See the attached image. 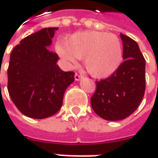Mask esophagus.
I'll use <instances>...</instances> for the list:
<instances>
[{"label":"esophagus","instance_id":"esophagus-1","mask_svg":"<svg viewBox=\"0 0 158 158\" xmlns=\"http://www.w3.org/2000/svg\"><path fill=\"white\" fill-rule=\"evenodd\" d=\"M81 78H82V76H81V75H79V74H78V73H76L75 74V76H74V79H75V80H76V81H79Z\"/></svg>","mask_w":158,"mask_h":158}]
</instances>
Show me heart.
<instances>
[{"instance_id":"obj_1","label":"heart","mask_w":158,"mask_h":158,"mask_svg":"<svg viewBox=\"0 0 158 158\" xmlns=\"http://www.w3.org/2000/svg\"><path fill=\"white\" fill-rule=\"evenodd\" d=\"M57 54L69 65L83 58L85 69L95 78H106L116 71L123 59V47L114 34L83 31L70 35L56 46Z\"/></svg>"}]
</instances>
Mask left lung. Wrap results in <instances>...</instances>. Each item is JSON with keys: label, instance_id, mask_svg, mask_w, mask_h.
<instances>
[{"label": "left lung", "instance_id": "1", "mask_svg": "<svg viewBox=\"0 0 158 158\" xmlns=\"http://www.w3.org/2000/svg\"><path fill=\"white\" fill-rule=\"evenodd\" d=\"M124 62L107 79L96 81L94 111L106 121H120L136 110L145 92V59L138 44L121 34Z\"/></svg>", "mask_w": 158, "mask_h": 158}]
</instances>
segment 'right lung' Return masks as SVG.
<instances>
[{
	"label": "right lung",
	"instance_id": "add662e5",
	"mask_svg": "<svg viewBox=\"0 0 158 158\" xmlns=\"http://www.w3.org/2000/svg\"><path fill=\"white\" fill-rule=\"evenodd\" d=\"M56 30L44 28L26 36L10 55L8 94L18 110L33 119L55 114L74 81L75 73L62 71L57 64V54L48 50Z\"/></svg>",
	"mask_w": 158,
	"mask_h": 158
}]
</instances>
